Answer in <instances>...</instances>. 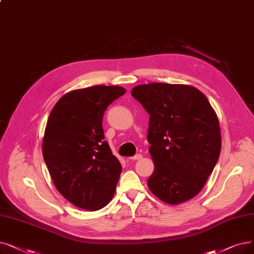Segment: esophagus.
Segmentation results:
<instances>
[{"mask_svg":"<svg viewBox=\"0 0 254 254\" xmlns=\"http://www.w3.org/2000/svg\"><path fill=\"white\" fill-rule=\"evenodd\" d=\"M140 159H142V154H140V153L136 154V156H134V157L129 158V160H131V161H137V160H140Z\"/></svg>","mask_w":254,"mask_h":254,"instance_id":"obj_1","label":"esophagus"}]
</instances>
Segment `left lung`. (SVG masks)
<instances>
[{"mask_svg": "<svg viewBox=\"0 0 254 254\" xmlns=\"http://www.w3.org/2000/svg\"><path fill=\"white\" fill-rule=\"evenodd\" d=\"M131 95L150 115L147 140L154 169L148 188L168 204L201 191L221 150L215 110L197 88L184 84L138 85Z\"/></svg>", "mask_w": 254, "mask_h": 254, "instance_id": "left-lung-1", "label": "left lung"}]
</instances>
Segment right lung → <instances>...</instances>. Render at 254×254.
Returning a JSON list of instances; mask_svg holds the SVG:
<instances>
[{
    "label": "right lung",
    "instance_id": "add662e5",
    "mask_svg": "<svg viewBox=\"0 0 254 254\" xmlns=\"http://www.w3.org/2000/svg\"><path fill=\"white\" fill-rule=\"evenodd\" d=\"M125 93L124 87L105 85L72 90L48 118L43 159L56 189L80 208L97 211L114 196L121 165L104 141L103 116Z\"/></svg>",
    "mask_w": 254,
    "mask_h": 254
}]
</instances>
